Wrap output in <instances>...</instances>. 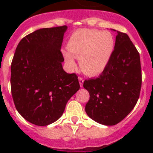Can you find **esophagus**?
I'll list each match as a JSON object with an SVG mask.
<instances>
[{
	"label": "esophagus",
	"mask_w": 153,
	"mask_h": 153,
	"mask_svg": "<svg viewBox=\"0 0 153 153\" xmlns=\"http://www.w3.org/2000/svg\"><path fill=\"white\" fill-rule=\"evenodd\" d=\"M78 79H79V85H80V86H83V82H84V79H83V78L79 77Z\"/></svg>",
	"instance_id": "obj_1"
}]
</instances>
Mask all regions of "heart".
<instances>
[{"label":"heart","instance_id":"1","mask_svg":"<svg viewBox=\"0 0 153 153\" xmlns=\"http://www.w3.org/2000/svg\"><path fill=\"white\" fill-rule=\"evenodd\" d=\"M67 48L62 51L67 64L74 68L75 58L79 59L82 70L93 76L102 72L109 63L115 48V38L109 31L79 29L70 36Z\"/></svg>","mask_w":153,"mask_h":153}]
</instances>
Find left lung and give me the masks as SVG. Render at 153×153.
Wrapping results in <instances>:
<instances>
[{
    "instance_id": "8db88e82",
    "label": "left lung",
    "mask_w": 153,
    "mask_h": 153,
    "mask_svg": "<svg viewBox=\"0 0 153 153\" xmlns=\"http://www.w3.org/2000/svg\"><path fill=\"white\" fill-rule=\"evenodd\" d=\"M141 85L140 53L129 36L117 31L114 51L106 68L98 77L83 83L90 93L86 114L102 125L119 123L136 106Z\"/></svg>"
}]
</instances>
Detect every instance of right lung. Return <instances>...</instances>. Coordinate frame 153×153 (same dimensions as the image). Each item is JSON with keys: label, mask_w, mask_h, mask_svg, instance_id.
I'll return each instance as SVG.
<instances>
[{"label": "right lung", "mask_w": 153, "mask_h": 153, "mask_svg": "<svg viewBox=\"0 0 153 153\" xmlns=\"http://www.w3.org/2000/svg\"><path fill=\"white\" fill-rule=\"evenodd\" d=\"M66 25L42 28L24 36L11 63L10 87L18 113L44 126L63 115L67 102L79 90L78 76L63 70L61 45Z\"/></svg>", "instance_id": "right-lung-1"}]
</instances>
